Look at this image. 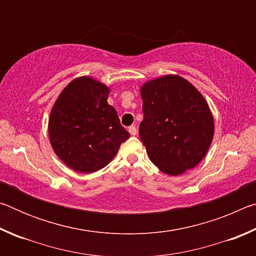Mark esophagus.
I'll list each match as a JSON object with an SVG mask.
<instances>
[{"mask_svg":"<svg viewBox=\"0 0 256 256\" xmlns=\"http://www.w3.org/2000/svg\"><path fill=\"white\" fill-rule=\"evenodd\" d=\"M128 132H130V134H131V136H136L138 130H136V126H134V125H131V126L128 128Z\"/></svg>","mask_w":256,"mask_h":256,"instance_id":"1","label":"esophagus"}]
</instances>
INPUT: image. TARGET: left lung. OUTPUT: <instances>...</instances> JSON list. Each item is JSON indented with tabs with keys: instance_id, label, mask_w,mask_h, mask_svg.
<instances>
[{
	"instance_id": "1",
	"label": "left lung",
	"mask_w": 256,
	"mask_h": 256,
	"mask_svg": "<svg viewBox=\"0 0 256 256\" xmlns=\"http://www.w3.org/2000/svg\"><path fill=\"white\" fill-rule=\"evenodd\" d=\"M140 92L144 120L138 133L151 162L170 176L192 170L214 138V116L206 99L175 74L146 82Z\"/></svg>"
}]
</instances>
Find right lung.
<instances>
[{"mask_svg":"<svg viewBox=\"0 0 256 256\" xmlns=\"http://www.w3.org/2000/svg\"><path fill=\"white\" fill-rule=\"evenodd\" d=\"M110 88L90 76L71 81L56 99L48 120L54 152L71 170L90 174L110 164L130 138L115 108Z\"/></svg>","mask_w":256,"mask_h":256,"instance_id":"add662e5","label":"right lung"}]
</instances>
